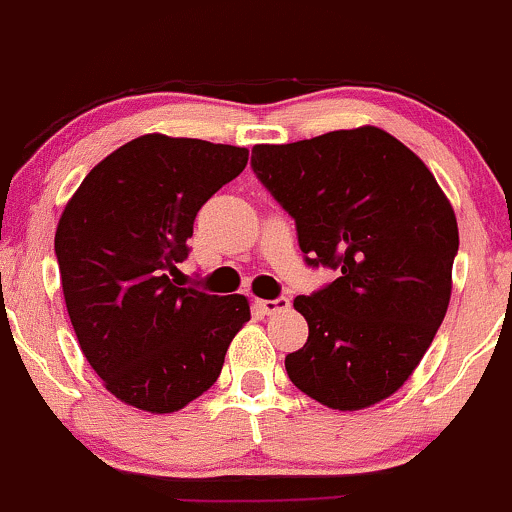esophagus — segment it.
I'll return each mask as SVG.
<instances>
[{
	"label": "esophagus",
	"mask_w": 512,
	"mask_h": 512,
	"mask_svg": "<svg viewBox=\"0 0 512 512\" xmlns=\"http://www.w3.org/2000/svg\"><path fill=\"white\" fill-rule=\"evenodd\" d=\"M255 306L260 308L262 313H267V316H274V313L286 311V308L291 306V301L286 299V296H279V299H274V301H269V299H255Z\"/></svg>",
	"instance_id": "1"
}]
</instances>
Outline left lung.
<instances>
[{"label": "left lung", "instance_id": "obj_1", "mask_svg": "<svg viewBox=\"0 0 512 512\" xmlns=\"http://www.w3.org/2000/svg\"><path fill=\"white\" fill-rule=\"evenodd\" d=\"M252 170L291 213L308 265L340 269L296 296L308 340L286 374L333 411H362L415 372L452 296V204L411 148L376 126L255 145Z\"/></svg>", "mask_w": 512, "mask_h": 512}]
</instances>
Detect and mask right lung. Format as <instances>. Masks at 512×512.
Here are the masks:
<instances>
[{
  "mask_svg": "<svg viewBox=\"0 0 512 512\" xmlns=\"http://www.w3.org/2000/svg\"><path fill=\"white\" fill-rule=\"evenodd\" d=\"M247 148L148 133L94 167L55 230L82 355L121 403L174 413L216 384L250 320L243 294L179 282L201 206L245 170Z\"/></svg>",
  "mask_w": 512,
  "mask_h": 512,
  "instance_id": "obj_1",
  "label": "right lung"
}]
</instances>
